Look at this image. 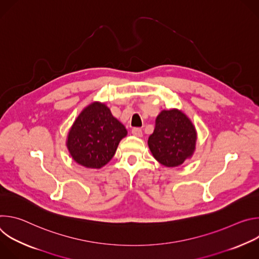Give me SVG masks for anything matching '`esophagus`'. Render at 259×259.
<instances>
[{"instance_id":"esophagus-1","label":"esophagus","mask_w":259,"mask_h":259,"mask_svg":"<svg viewBox=\"0 0 259 259\" xmlns=\"http://www.w3.org/2000/svg\"><path fill=\"white\" fill-rule=\"evenodd\" d=\"M132 134L136 137H141L142 136V130L140 128H133L132 129Z\"/></svg>"}]
</instances>
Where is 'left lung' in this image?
<instances>
[{"instance_id":"obj_1","label":"left lung","mask_w":259,"mask_h":259,"mask_svg":"<svg viewBox=\"0 0 259 259\" xmlns=\"http://www.w3.org/2000/svg\"><path fill=\"white\" fill-rule=\"evenodd\" d=\"M197 130L180 109H163L147 144L154 158L166 167H177L191 159L196 150Z\"/></svg>"}]
</instances>
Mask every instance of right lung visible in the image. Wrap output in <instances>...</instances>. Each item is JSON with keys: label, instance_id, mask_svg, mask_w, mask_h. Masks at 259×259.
I'll list each match as a JSON object with an SVG mask.
<instances>
[{"label": "right lung", "instance_id": "add662e5", "mask_svg": "<svg viewBox=\"0 0 259 259\" xmlns=\"http://www.w3.org/2000/svg\"><path fill=\"white\" fill-rule=\"evenodd\" d=\"M126 135L127 129L112 115L106 104L94 101L73 122L67 134L66 146L76 163L99 169L112 160Z\"/></svg>", "mask_w": 259, "mask_h": 259}]
</instances>
